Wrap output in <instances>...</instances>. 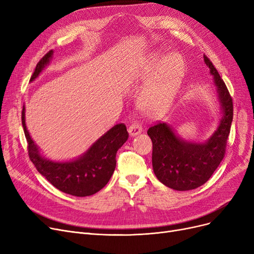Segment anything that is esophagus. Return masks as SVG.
<instances>
[{"instance_id": "obj_1", "label": "esophagus", "mask_w": 254, "mask_h": 254, "mask_svg": "<svg viewBox=\"0 0 254 254\" xmlns=\"http://www.w3.org/2000/svg\"><path fill=\"white\" fill-rule=\"evenodd\" d=\"M142 129H143L142 125H141L140 123H138V122H134V123H132V124L129 126V127H128V132H129L130 136L135 137V136H137V135L140 134V132L142 131Z\"/></svg>"}]
</instances>
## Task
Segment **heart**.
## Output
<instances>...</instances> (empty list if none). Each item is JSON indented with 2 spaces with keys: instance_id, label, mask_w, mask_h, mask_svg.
Segmentation results:
<instances>
[{
  "instance_id": "1",
  "label": "heart",
  "mask_w": 254,
  "mask_h": 254,
  "mask_svg": "<svg viewBox=\"0 0 254 254\" xmlns=\"http://www.w3.org/2000/svg\"><path fill=\"white\" fill-rule=\"evenodd\" d=\"M183 74L184 62L179 56H172L163 61L162 56L154 55L140 72L142 80L152 76L139 97L141 108L148 114L164 112L174 99Z\"/></svg>"
}]
</instances>
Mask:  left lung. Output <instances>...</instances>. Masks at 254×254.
<instances>
[{
  "instance_id": "8db88e82",
  "label": "left lung",
  "mask_w": 254,
  "mask_h": 254,
  "mask_svg": "<svg viewBox=\"0 0 254 254\" xmlns=\"http://www.w3.org/2000/svg\"><path fill=\"white\" fill-rule=\"evenodd\" d=\"M204 61L214 76L222 118L219 127L205 143L180 139L167 124L150 127L147 134L152 141V167L156 178L175 190H190L206 183L218 168L225 154L226 142L233 122V99L215 66L207 56Z\"/></svg>"
}]
</instances>
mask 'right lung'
Listing matches in <instances>:
<instances>
[{"label":"right lung","mask_w":254,"mask_h":254,"mask_svg":"<svg viewBox=\"0 0 254 254\" xmlns=\"http://www.w3.org/2000/svg\"><path fill=\"white\" fill-rule=\"evenodd\" d=\"M53 51H48L39 61L31 77L35 80L49 64ZM21 123L28 142L29 156L38 172L55 188L75 196H87L101 190L110 180L116 167V152L128 138L127 127L118 124L103 135L79 158L72 162L57 163L41 156L25 126L24 106Z\"/></svg>","instance_id":"right-lung-1"}]
</instances>
